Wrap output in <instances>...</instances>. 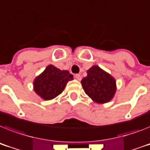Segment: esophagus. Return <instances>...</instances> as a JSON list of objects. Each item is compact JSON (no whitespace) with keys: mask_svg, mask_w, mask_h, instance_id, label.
I'll return each instance as SVG.
<instances>
[{"mask_svg":"<svg viewBox=\"0 0 150 150\" xmlns=\"http://www.w3.org/2000/svg\"><path fill=\"white\" fill-rule=\"evenodd\" d=\"M75 78L78 80H81V76H80V74H75Z\"/></svg>","mask_w":150,"mask_h":150,"instance_id":"obj_1","label":"esophagus"}]
</instances>
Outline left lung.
I'll return each instance as SVG.
<instances>
[{"instance_id": "8db88e82", "label": "left lung", "mask_w": 150, "mask_h": 150, "mask_svg": "<svg viewBox=\"0 0 150 150\" xmlns=\"http://www.w3.org/2000/svg\"><path fill=\"white\" fill-rule=\"evenodd\" d=\"M81 84L85 93L98 103L109 102L116 91L115 79L96 65L87 70Z\"/></svg>"}]
</instances>
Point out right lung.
<instances>
[{"label":"right lung","mask_w":150,"mask_h":150,"mask_svg":"<svg viewBox=\"0 0 150 150\" xmlns=\"http://www.w3.org/2000/svg\"><path fill=\"white\" fill-rule=\"evenodd\" d=\"M73 76L68 70H61L53 65H49L35 78L34 90L45 100H50L62 93L67 83L72 80Z\"/></svg>","instance_id":"obj_1"}]
</instances>
